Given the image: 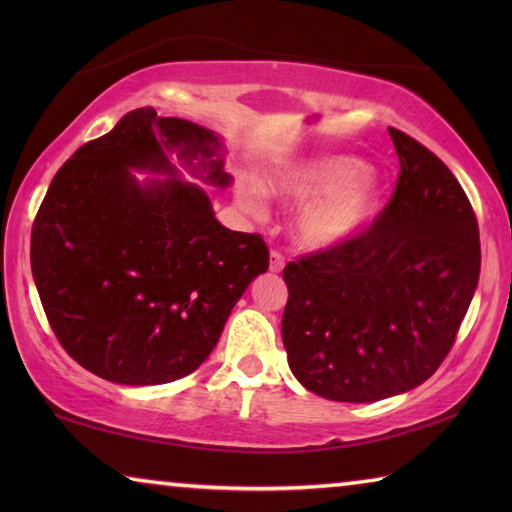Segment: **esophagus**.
Instances as JSON below:
<instances>
[{
	"label": "esophagus",
	"mask_w": 512,
	"mask_h": 512,
	"mask_svg": "<svg viewBox=\"0 0 512 512\" xmlns=\"http://www.w3.org/2000/svg\"><path fill=\"white\" fill-rule=\"evenodd\" d=\"M268 268H271L273 273H280L284 268V257L277 253V250H271V257H268Z\"/></svg>",
	"instance_id": "34e87169"
}]
</instances>
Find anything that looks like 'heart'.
<instances>
[{
    "instance_id": "b5f03b06",
    "label": "heart",
    "mask_w": 512,
    "mask_h": 512,
    "mask_svg": "<svg viewBox=\"0 0 512 512\" xmlns=\"http://www.w3.org/2000/svg\"><path fill=\"white\" fill-rule=\"evenodd\" d=\"M266 187L271 194L291 201L312 198L296 216V235L302 246L314 250L336 248L357 237L379 201L377 180L366 173V164L348 155L300 160L266 176ZM237 203L255 219L266 214V194L257 183H241Z\"/></svg>"
}]
</instances>
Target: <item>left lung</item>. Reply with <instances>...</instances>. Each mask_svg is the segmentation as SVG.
Returning <instances> with one entry per match:
<instances>
[{"mask_svg":"<svg viewBox=\"0 0 512 512\" xmlns=\"http://www.w3.org/2000/svg\"><path fill=\"white\" fill-rule=\"evenodd\" d=\"M388 133L400 178L377 221L282 273L289 368L334 402L386 400L427 381L479 284V225L463 187L427 146Z\"/></svg>","mask_w":512,"mask_h":512,"instance_id":"obj_1","label":"left lung"}]
</instances>
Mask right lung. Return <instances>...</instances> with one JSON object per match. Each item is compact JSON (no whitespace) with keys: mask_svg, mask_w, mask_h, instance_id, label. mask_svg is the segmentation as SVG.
<instances>
[{"mask_svg":"<svg viewBox=\"0 0 512 512\" xmlns=\"http://www.w3.org/2000/svg\"><path fill=\"white\" fill-rule=\"evenodd\" d=\"M223 153L210 128L137 108L51 180L31 271L51 329L85 370L126 386L187 377L266 273L264 239L221 225L205 189L180 173L228 189Z\"/></svg>","mask_w":512,"mask_h":512,"instance_id":"add662e5","label":"right lung"}]
</instances>
